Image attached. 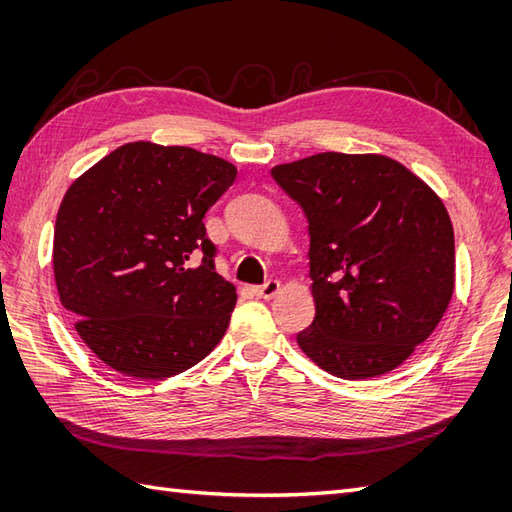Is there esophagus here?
<instances>
[{"mask_svg": "<svg viewBox=\"0 0 512 512\" xmlns=\"http://www.w3.org/2000/svg\"><path fill=\"white\" fill-rule=\"evenodd\" d=\"M277 292H280V282H277V280H269V282H265L262 286L254 288V294H256V297H260V299H273Z\"/></svg>", "mask_w": 512, "mask_h": 512, "instance_id": "obj_1", "label": "esophagus"}]
</instances>
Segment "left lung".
Here are the masks:
<instances>
[{
  "instance_id": "left-lung-1",
  "label": "left lung",
  "mask_w": 512,
  "mask_h": 512,
  "mask_svg": "<svg viewBox=\"0 0 512 512\" xmlns=\"http://www.w3.org/2000/svg\"><path fill=\"white\" fill-rule=\"evenodd\" d=\"M271 175L309 224L316 316L299 348L344 380L393 371L453 297L455 235L442 200L404 164L374 153H316Z\"/></svg>"
}]
</instances>
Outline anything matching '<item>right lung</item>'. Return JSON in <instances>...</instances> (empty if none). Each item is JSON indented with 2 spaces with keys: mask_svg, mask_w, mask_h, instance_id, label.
<instances>
[{
  "mask_svg": "<svg viewBox=\"0 0 512 512\" xmlns=\"http://www.w3.org/2000/svg\"><path fill=\"white\" fill-rule=\"evenodd\" d=\"M237 168L192 147L128 143L57 211L53 271L83 344L119 374L164 380L220 344L237 303L203 224Z\"/></svg>",
  "mask_w": 512,
  "mask_h": 512,
  "instance_id": "1",
  "label": "right lung"
}]
</instances>
